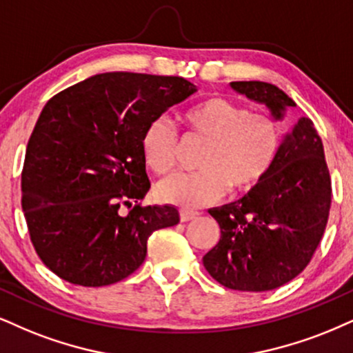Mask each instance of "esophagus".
Wrapping results in <instances>:
<instances>
[{"instance_id": "obj_1", "label": "esophagus", "mask_w": 353, "mask_h": 353, "mask_svg": "<svg viewBox=\"0 0 353 353\" xmlns=\"http://www.w3.org/2000/svg\"><path fill=\"white\" fill-rule=\"evenodd\" d=\"M198 216V211L194 210H186V208H181L180 210V221L181 223H186V221L193 219V217Z\"/></svg>"}]
</instances>
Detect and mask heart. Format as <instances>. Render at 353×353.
Wrapping results in <instances>:
<instances>
[{"label":"heart","mask_w":353,"mask_h":353,"mask_svg":"<svg viewBox=\"0 0 353 353\" xmlns=\"http://www.w3.org/2000/svg\"><path fill=\"white\" fill-rule=\"evenodd\" d=\"M191 134L206 137L199 167L193 173H175L157 186V196L183 208L201 206L221 198L225 190L247 193L272 173L281 152V129L267 112H252L241 103L210 97L180 116ZM143 163L165 175L176 162V134L165 117H155L141 136Z\"/></svg>","instance_id":"b5f03b06"}]
</instances>
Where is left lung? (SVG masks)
Here are the masks:
<instances>
[{"mask_svg": "<svg viewBox=\"0 0 353 353\" xmlns=\"http://www.w3.org/2000/svg\"><path fill=\"white\" fill-rule=\"evenodd\" d=\"M237 93L267 104L281 119L296 103L265 81H232ZM332 186L324 147L310 117L281 143L272 173L236 203L210 210L219 242L203 256L208 273L230 290L270 291L298 276L323 239Z\"/></svg>", "mask_w": 353, "mask_h": 353, "instance_id": "8db88e82", "label": "left lung"}]
</instances>
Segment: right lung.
<instances>
[{"label": "right lung", "instance_id": "obj_1", "mask_svg": "<svg viewBox=\"0 0 353 353\" xmlns=\"http://www.w3.org/2000/svg\"><path fill=\"white\" fill-rule=\"evenodd\" d=\"M194 91L181 77L111 72L47 101L26 149L21 203L30 242L57 276L80 286L124 280L145 260L152 232L178 224L176 208L139 203L150 188L141 136Z\"/></svg>", "mask_w": 353, "mask_h": 353}]
</instances>
